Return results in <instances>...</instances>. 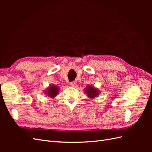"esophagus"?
I'll list each match as a JSON object with an SVG mask.
<instances>
[{
    "label": "esophagus",
    "mask_w": 152,
    "mask_h": 152,
    "mask_svg": "<svg viewBox=\"0 0 152 152\" xmlns=\"http://www.w3.org/2000/svg\"><path fill=\"white\" fill-rule=\"evenodd\" d=\"M70 84L72 86H74L75 85V82H71Z\"/></svg>",
    "instance_id": "1"
}]
</instances>
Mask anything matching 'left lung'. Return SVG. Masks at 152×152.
<instances>
[{
	"label": "left lung",
	"mask_w": 152,
	"mask_h": 152,
	"mask_svg": "<svg viewBox=\"0 0 152 152\" xmlns=\"http://www.w3.org/2000/svg\"><path fill=\"white\" fill-rule=\"evenodd\" d=\"M84 92L86 94H87V96L91 99L94 98L96 96H98L100 93L98 89L95 88L94 87L91 85L87 86L84 89Z\"/></svg>",
	"instance_id": "1"
}]
</instances>
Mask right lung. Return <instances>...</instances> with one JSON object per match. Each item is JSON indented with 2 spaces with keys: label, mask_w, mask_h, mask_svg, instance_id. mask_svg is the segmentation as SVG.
<instances>
[{
  "label": "right lung",
  "mask_w": 152,
  "mask_h": 152,
  "mask_svg": "<svg viewBox=\"0 0 152 152\" xmlns=\"http://www.w3.org/2000/svg\"><path fill=\"white\" fill-rule=\"evenodd\" d=\"M59 91V88L57 86L51 84L48 87L46 90L44 91V93L50 98H54L58 94Z\"/></svg>",
  "instance_id": "obj_1"
}]
</instances>
